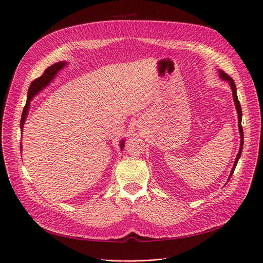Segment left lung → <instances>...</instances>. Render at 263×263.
<instances>
[{
  "instance_id": "obj_1",
  "label": "left lung",
  "mask_w": 263,
  "mask_h": 263,
  "mask_svg": "<svg viewBox=\"0 0 263 263\" xmlns=\"http://www.w3.org/2000/svg\"><path fill=\"white\" fill-rule=\"evenodd\" d=\"M219 75H220V78L223 79V81H227L228 83H229L231 89H232V95H233V101H234V104H235V107H236V111H237V118H238V130H239V134H241V145H239V151H238V154L235 158V161H234V164H233V167L231 170V173H230V176H229V179L230 180V177L232 176L234 170H235V166L238 162V159L239 157H241L242 155V151H243V144H244V133H243V128H242V108H241V104H239L238 102V99H237V95H236V87H235V84H234V81L233 79L229 76L227 75L223 71L219 70L218 71Z\"/></svg>"
}]
</instances>
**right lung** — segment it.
Wrapping results in <instances>:
<instances>
[{
	"mask_svg": "<svg viewBox=\"0 0 263 263\" xmlns=\"http://www.w3.org/2000/svg\"><path fill=\"white\" fill-rule=\"evenodd\" d=\"M66 65V62L64 61H61V62H57L54 64H52L51 66L47 67L46 70H45L44 74L42 76H40L39 78L34 79V81L31 83L30 87H29V90H28V98H27V103H26V106L24 108V111H22V116H21V120H20V128H21V132H22V129H24V125H25V121H26V118L28 116V112H29V106H30V102L31 100L35 97L40 91H42L45 87L48 86L51 82L52 79L55 77V75L59 73V71H61L62 68ZM22 134V133H21ZM124 143V140L121 141L120 143V147L121 149L123 148V144ZM21 149V147H20Z\"/></svg>",
	"mask_w": 263,
	"mask_h": 263,
	"instance_id": "right-lung-1",
	"label": "right lung"
}]
</instances>
